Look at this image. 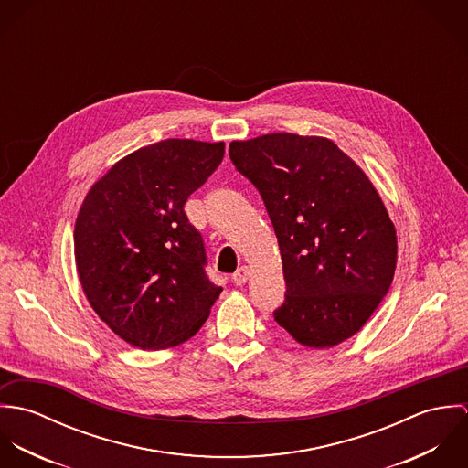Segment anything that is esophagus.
<instances>
[{"instance_id":"1","label":"esophagus","mask_w":468,"mask_h":468,"mask_svg":"<svg viewBox=\"0 0 468 468\" xmlns=\"http://www.w3.org/2000/svg\"><path fill=\"white\" fill-rule=\"evenodd\" d=\"M249 273H250V270L249 267H239L234 273H232V281L236 282V284H243V282H247V279H249Z\"/></svg>"}]
</instances>
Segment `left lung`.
<instances>
[{
    "mask_svg": "<svg viewBox=\"0 0 468 468\" xmlns=\"http://www.w3.org/2000/svg\"><path fill=\"white\" fill-rule=\"evenodd\" d=\"M229 154L260 191L277 236L286 282L277 324L315 349L353 336L397 268V230L369 178L324 136L234 140Z\"/></svg>",
    "mask_w": 468,
    "mask_h": 468,
    "instance_id": "1",
    "label": "left lung"
}]
</instances>
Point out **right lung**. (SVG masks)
Returning a JSON list of instances; mask_svg holds the SVG:
<instances>
[{"instance_id": "right-lung-1", "label": "right lung", "mask_w": 468, "mask_h": 468, "mask_svg": "<svg viewBox=\"0 0 468 468\" xmlns=\"http://www.w3.org/2000/svg\"><path fill=\"white\" fill-rule=\"evenodd\" d=\"M223 142L167 138L119 160L86 195L73 247L82 290L113 334L140 349L175 347L221 293L184 205L218 169Z\"/></svg>"}]
</instances>
